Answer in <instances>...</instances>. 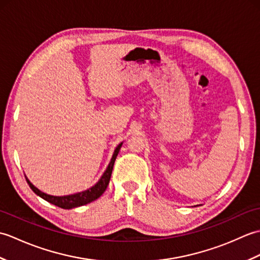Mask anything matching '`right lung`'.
Here are the masks:
<instances>
[{
	"mask_svg": "<svg viewBox=\"0 0 260 260\" xmlns=\"http://www.w3.org/2000/svg\"><path fill=\"white\" fill-rule=\"evenodd\" d=\"M123 143H120V144L116 147V150L113 154V157H112V161H110L108 168L105 171V173L103 174V176L101 178L97 183L93 185L90 189H88L86 191H82L80 193H76V194H71V196H64V197H53V196H49L46 194V193L41 192L40 190H38L37 187L33 185L31 182L27 180L26 178V182L27 184L30 185L31 190L38 194L39 197H41L42 199H45L46 201L50 202L54 206H57L59 208H62V209H73V208H77V207H81V206H85L87 203H90L92 201H95L96 199H98L101 197L103 193L105 192V190L107 189V186L109 184V180H110V176H112V172H113V168H114V163H115V159L118 155V152L120 150V146Z\"/></svg>",
	"mask_w": 260,
	"mask_h": 260,
	"instance_id": "obj_1",
	"label": "right lung"
}]
</instances>
